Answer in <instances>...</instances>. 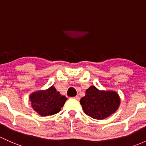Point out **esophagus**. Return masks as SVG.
I'll return each mask as SVG.
<instances>
[{"instance_id":"1","label":"esophagus","mask_w":146,"mask_h":146,"mask_svg":"<svg viewBox=\"0 0 146 146\" xmlns=\"http://www.w3.org/2000/svg\"><path fill=\"white\" fill-rule=\"evenodd\" d=\"M74 99H76V100H78V101H79V100H80V96H75V97H74Z\"/></svg>"}]
</instances>
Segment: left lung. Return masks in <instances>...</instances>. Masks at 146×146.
<instances>
[{
	"mask_svg": "<svg viewBox=\"0 0 146 146\" xmlns=\"http://www.w3.org/2000/svg\"><path fill=\"white\" fill-rule=\"evenodd\" d=\"M80 103L87 115L104 119L115 113L120 105V97L115 91L100 90L95 86H90Z\"/></svg>",
	"mask_w": 146,
	"mask_h": 146,
	"instance_id": "obj_1",
	"label": "left lung"
}]
</instances>
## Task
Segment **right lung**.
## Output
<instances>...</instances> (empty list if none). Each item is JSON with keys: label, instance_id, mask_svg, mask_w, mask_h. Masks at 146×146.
Instances as JSON below:
<instances>
[{"label": "right lung", "instance_id": "right-lung-1", "mask_svg": "<svg viewBox=\"0 0 146 146\" xmlns=\"http://www.w3.org/2000/svg\"><path fill=\"white\" fill-rule=\"evenodd\" d=\"M29 98L32 108L41 116L52 115L59 113L67 100L53 85L47 90L33 92Z\"/></svg>", "mask_w": 146, "mask_h": 146}]
</instances>
